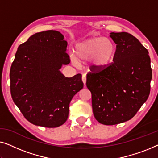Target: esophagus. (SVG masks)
Segmentation results:
<instances>
[{"label":"esophagus","instance_id":"obj_1","mask_svg":"<svg viewBox=\"0 0 158 158\" xmlns=\"http://www.w3.org/2000/svg\"><path fill=\"white\" fill-rule=\"evenodd\" d=\"M82 81H83L84 85H85V83H86V75H83V76H82Z\"/></svg>","mask_w":158,"mask_h":158}]
</instances>
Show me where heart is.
I'll return each instance as SVG.
<instances>
[{
    "label": "heart",
    "instance_id": "heart-1",
    "mask_svg": "<svg viewBox=\"0 0 158 158\" xmlns=\"http://www.w3.org/2000/svg\"><path fill=\"white\" fill-rule=\"evenodd\" d=\"M116 47L111 40L104 37H95L82 42L76 45L75 55L72 54L73 61L85 62L91 60L92 65L96 69H103L114 61Z\"/></svg>",
    "mask_w": 158,
    "mask_h": 158
}]
</instances>
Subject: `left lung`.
<instances>
[{
	"label": "left lung",
	"mask_w": 158,
	"mask_h": 158,
	"mask_svg": "<svg viewBox=\"0 0 158 158\" xmlns=\"http://www.w3.org/2000/svg\"><path fill=\"white\" fill-rule=\"evenodd\" d=\"M110 37L116 44L113 62L86 77L94 115L105 125L134 117L148 98L152 80L149 52L139 41L127 32H111Z\"/></svg>",
	"instance_id": "1"
}]
</instances>
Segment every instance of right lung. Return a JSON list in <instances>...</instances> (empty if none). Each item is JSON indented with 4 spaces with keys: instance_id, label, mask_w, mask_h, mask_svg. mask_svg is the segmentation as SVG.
I'll return each mask as SVG.
<instances>
[{
    "instance_id": "right-lung-1",
    "label": "right lung",
    "mask_w": 158,
    "mask_h": 158,
    "mask_svg": "<svg viewBox=\"0 0 158 158\" xmlns=\"http://www.w3.org/2000/svg\"><path fill=\"white\" fill-rule=\"evenodd\" d=\"M60 31L36 33L19 45L10 67V94L23 116L36 126L54 128L68 119L73 96L83 88L81 74L66 77L60 69L70 62Z\"/></svg>"
}]
</instances>
